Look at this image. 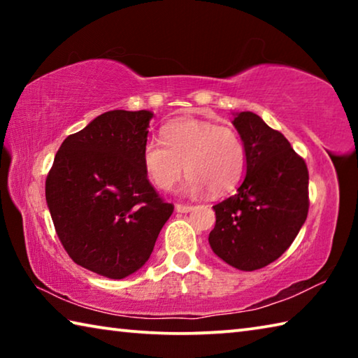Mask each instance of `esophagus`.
Here are the masks:
<instances>
[{
	"mask_svg": "<svg viewBox=\"0 0 358 358\" xmlns=\"http://www.w3.org/2000/svg\"><path fill=\"white\" fill-rule=\"evenodd\" d=\"M175 210H177L178 213H187V211H191V210H192V205L177 203V205H175Z\"/></svg>",
	"mask_w": 358,
	"mask_h": 358,
	"instance_id": "esophagus-1",
	"label": "esophagus"
}]
</instances>
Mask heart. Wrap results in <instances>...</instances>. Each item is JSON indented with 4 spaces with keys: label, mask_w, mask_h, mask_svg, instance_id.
<instances>
[{
    "label": "heart",
    "mask_w": 358,
    "mask_h": 358,
    "mask_svg": "<svg viewBox=\"0 0 358 358\" xmlns=\"http://www.w3.org/2000/svg\"><path fill=\"white\" fill-rule=\"evenodd\" d=\"M161 141L147 138L141 153L143 171L157 189H172L183 166L189 173L183 186L187 194L227 192L243 177L245 143L232 128L178 118L162 126Z\"/></svg>",
    "instance_id": "heart-1"
}]
</instances>
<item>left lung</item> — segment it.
I'll return each instance as SVG.
<instances>
[{
	"label": "left lung",
	"instance_id": "left-lung-1",
	"mask_svg": "<svg viewBox=\"0 0 358 358\" xmlns=\"http://www.w3.org/2000/svg\"><path fill=\"white\" fill-rule=\"evenodd\" d=\"M246 150V177L234 196L216 203L210 246L234 268L254 271L282 256L306 221L308 167L280 131L259 115L234 120Z\"/></svg>",
	"mask_w": 358,
	"mask_h": 358
}]
</instances>
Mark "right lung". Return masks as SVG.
<instances>
[{"mask_svg": "<svg viewBox=\"0 0 358 358\" xmlns=\"http://www.w3.org/2000/svg\"><path fill=\"white\" fill-rule=\"evenodd\" d=\"M148 110H110L64 138L45 201L66 252L94 273L123 280L150 259L173 205L143 171Z\"/></svg>", "mask_w": 358, "mask_h": 358, "instance_id": "obj_1", "label": "right lung"}]
</instances>
